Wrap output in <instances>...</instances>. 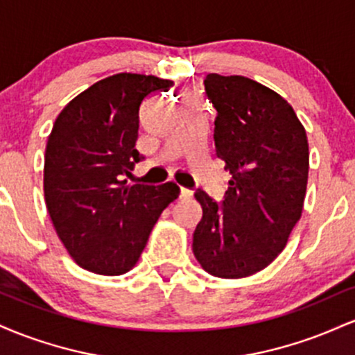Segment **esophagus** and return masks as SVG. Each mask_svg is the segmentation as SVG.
Returning a JSON list of instances; mask_svg holds the SVG:
<instances>
[{"label":"esophagus","mask_w":355,"mask_h":355,"mask_svg":"<svg viewBox=\"0 0 355 355\" xmlns=\"http://www.w3.org/2000/svg\"><path fill=\"white\" fill-rule=\"evenodd\" d=\"M191 195H193V193H191V190L183 189V187H182V189H180V198H182V200H189Z\"/></svg>","instance_id":"obj_1"}]
</instances>
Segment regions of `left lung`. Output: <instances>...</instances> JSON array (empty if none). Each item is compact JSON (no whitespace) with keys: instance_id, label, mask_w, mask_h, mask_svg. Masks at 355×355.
I'll use <instances>...</instances> for the list:
<instances>
[{"instance_id":"1","label":"left lung","mask_w":355,"mask_h":355,"mask_svg":"<svg viewBox=\"0 0 355 355\" xmlns=\"http://www.w3.org/2000/svg\"><path fill=\"white\" fill-rule=\"evenodd\" d=\"M217 110L215 152L232 178L223 202L195 191L203 215L193 255L220 279L263 270L287 245L300 220L309 178V144L294 108L274 89L245 76L207 75Z\"/></svg>"}]
</instances>
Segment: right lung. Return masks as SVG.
<instances>
[{
    "instance_id": "right-lung-1",
    "label": "right lung",
    "mask_w": 355,
    "mask_h": 355,
    "mask_svg": "<svg viewBox=\"0 0 355 355\" xmlns=\"http://www.w3.org/2000/svg\"><path fill=\"white\" fill-rule=\"evenodd\" d=\"M172 80L118 73L75 96L56 118L44 153V202L56 234L85 270L121 275L180 193L177 183L125 185L135 164L141 101Z\"/></svg>"
}]
</instances>
